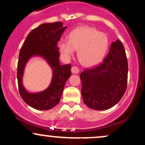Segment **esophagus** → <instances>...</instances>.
I'll return each mask as SVG.
<instances>
[{
    "instance_id": "obj_1",
    "label": "esophagus",
    "mask_w": 145,
    "mask_h": 145,
    "mask_svg": "<svg viewBox=\"0 0 145 145\" xmlns=\"http://www.w3.org/2000/svg\"><path fill=\"white\" fill-rule=\"evenodd\" d=\"M71 72L73 73V74H78V73H79V68L78 67H76V66H73L72 67H71Z\"/></svg>"
}]
</instances>
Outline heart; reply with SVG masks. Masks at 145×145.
<instances>
[{
    "label": "heart",
    "instance_id": "b5f03b06",
    "mask_svg": "<svg viewBox=\"0 0 145 145\" xmlns=\"http://www.w3.org/2000/svg\"><path fill=\"white\" fill-rule=\"evenodd\" d=\"M109 41L105 33L95 28L80 26L71 31L69 40L62 39L59 46L60 51L66 59L74 56L78 50V58L82 65L92 67L101 62L108 48Z\"/></svg>",
    "mask_w": 145,
    "mask_h": 145
}]
</instances>
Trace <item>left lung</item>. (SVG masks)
Here are the masks:
<instances>
[{"instance_id": "8db88e82", "label": "left lung", "mask_w": 145, "mask_h": 145, "mask_svg": "<svg viewBox=\"0 0 145 145\" xmlns=\"http://www.w3.org/2000/svg\"><path fill=\"white\" fill-rule=\"evenodd\" d=\"M127 73L124 46L116 40L112 43L109 53L99 65L80 74L84 104L96 110H107L116 105L127 89Z\"/></svg>"}]
</instances>
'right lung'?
<instances>
[{"mask_svg": "<svg viewBox=\"0 0 145 145\" xmlns=\"http://www.w3.org/2000/svg\"><path fill=\"white\" fill-rule=\"evenodd\" d=\"M66 28L61 22L41 24L30 32L20 51L17 71L19 92L23 100L35 109L46 110L59 104L65 84L71 76V65H60L57 47V42ZM35 56L44 57L53 69V74L48 88L41 92L31 94L24 89L22 77L26 63Z\"/></svg>", "mask_w": 145, "mask_h": 145, "instance_id": "obj_1", "label": "right lung"}]
</instances>
